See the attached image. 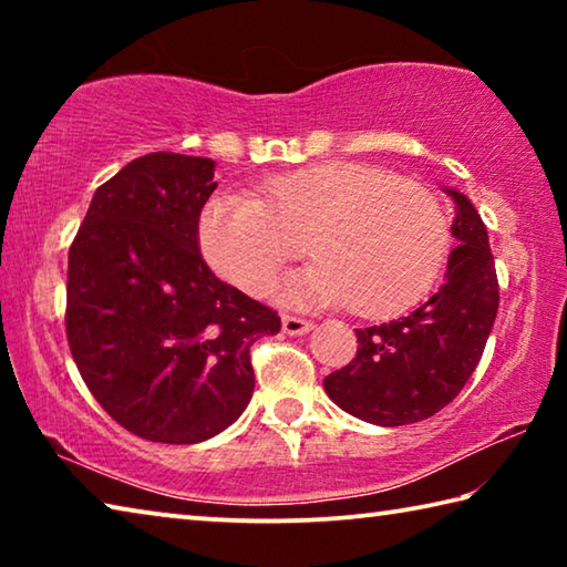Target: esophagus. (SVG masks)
Here are the masks:
<instances>
[{
    "mask_svg": "<svg viewBox=\"0 0 567 567\" xmlns=\"http://www.w3.org/2000/svg\"><path fill=\"white\" fill-rule=\"evenodd\" d=\"M282 330L287 334H305V332L312 330V322L302 320V318H295V315H282Z\"/></svg>",
    "mask_w": 567,
    "mask_h": 567,
    "instance_id": "obj_1",
    "label": "esophagus"
}]
</instances>
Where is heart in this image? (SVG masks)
<instances>
[{"label": "heart", "mask_w": 567, "mask_h": 567, "mask_svg": "<svg viewBox=\"0 0 567 567\" xmlns=\"http://www.w3.org/2000/svg\"><path fill=\"white\" fill-rule=\"evenodd\" d=\"M305 239L318 260L287 285V300L348 302L362 318H392L435 285L450 223L425 185L360 162L285 172L255 197H215L199 219L207 262L255 297L272 290Z\"/></svg>", "instance_id": "1"}]
</instances>
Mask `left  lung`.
<instances>
[{
    "mask_svg": "<svg viewBox=\"0 0 567 567\" xmlns=\"http://www.w3.org/2000/svg\"><path fill=\"white\" fill-rule=\"evenodd\" d=\"M457 245L445 282L408 318L354 330L358 352L324 378L332 402L382 427L433 417L457 398L483 358L493 330L501 285L477 209L450 189Z\"/></svg>",
    "mask_w": 567,
    "mask_h": 567,
    "instance_id": "obj_1",
    "label": "left lung"
}]
</instances>
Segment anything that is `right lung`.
<instances>
[{"label":"right lung","mask_w":567,"mask_h":567,"mask_svg":"<svg viewBox=\"0 0 567 567\" xmlns=\"http://www.w3.org/2000/svg\"><path fill=\"white\" fill-rule=\"evenodd\" d=\"M215 162L152 152L97 187L70 245L66 342L104 412L132 435L192 445L243 415L249 348L280 332L272 307L209 270L199 215Z\"/></svg>","instance_id":"1"}]
</instances>
